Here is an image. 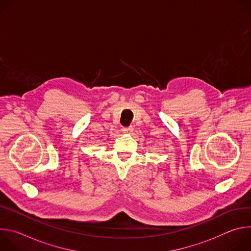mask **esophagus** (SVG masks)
<instances>
[{
  "instance_id": "1",
  "label": "esophagus",
  "mask_w": 251,
  "mask_h": 251,
  "mask_svg": "<svg viewBox=\"0 0 251 251\" xmlns=\"http://www.w3.org/2000/svg\"><path fill=\"white\" fill-rule=\"evenodd\" d=\"M123 132L126 134H131L133 132V128L132 127H125L123 128Z\"/></svg>"
}]
</instances>
